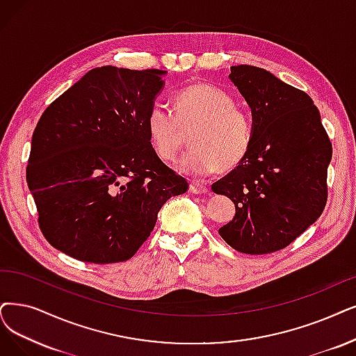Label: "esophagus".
<instances>
[{
	"mask_svg": "<svg viewBox=\"0 0 356 356\" xmlns=\"http://www.w3.org/2000/svg\"><path fill=\"white\" fill-rule=\"evenodd\" d=\"M190 191L193 194H206L209 191V188L206 186H203V184L200 181H191L190 184Z\"/></svg>",
	"mask_w": 356,
	"mask_h": 356,
	"instance_id": "1",
	"label": "esophagus"
}]
</instances>
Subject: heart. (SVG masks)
<instances>
[{
  "label": "heart",
  "instance_id": "heart-1",
  "mask_svg": "<svg viewBox=\"0 0 356 356\" xmlns=\"http://www.w3.org/2000/svg\"><path fill=\"white\" fill-rule=\"evenodd\" d=\"M175 117L156 104L146 120L149 140L161 159L172 162L184 146L181 129H191L190 145L177 169L182 174L207 177L220 168L229 170L247 158L254 140L252 118L236 108L231 93L209 83H194L174 96Z\"/></svg>",
  "mask_w": 356,
  "mask_h": 356
}]
</instances>
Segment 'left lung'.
I'll return each instance as SVG.
<instances>
[{
	"mask_svg": "<svg viewBox=\"0 0 356 356\" xmlns=\"http://www.w3.org/2000/svg\"><path fill=\"white\" fill-rule=\"evenodd\" d=\"M229 80L251 108L254 140L243 163L211 186L235 204L219 235L239 252L268 254L320 218L332 143L305 92L247 64L232 65Z\"/></svg>",
	"mask_w": 356,
	"mask_h": 356,
	"instance_id": "obj_1",
	"label": "left lung"
}]
</instances>
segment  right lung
I'll return each mask as SVG.
<instances>
[{"label":"right lung","mask_w":356,"mask_h":356,"mask_svg":"<svg viewBox=\"0 0 356 356\" xmlns=\"http://www.w3.org/2000/svg\"><path fill=\"white\" fill-rule=\"evenodd\" d=\"M163 70H90L42 113L27 186L48 243L76 260L131 259L170 197L188 188L156 154L147 113Z\"/></svg>","instance_id":"1"}]
</instances>
